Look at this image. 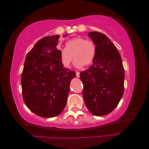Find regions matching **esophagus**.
Returning <instances> with one entry per match:
<instances>
[{
    "instance_id": "obj_1",
    "label": "esophagus",
    "mask_w": 149,
    "mask_h": 149,
    "mask_svg": "<svg viewBox=\"0 0 149 149\" xmlns=\"http://www.w3.org/2000/svg\"><path fill=\"white\" fill-rule=\"evenodd\" d=\"M76 77H77V78H79V77H80L79 72H78V71H76Z\"/></svg>"
}]
</instances>
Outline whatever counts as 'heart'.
<instances>
[{
	"instance_id": "heart-1",
	"label": "heart",
	"mask_w": 149,
	"mask_h": 149,
	"mask_svg": "<svg viewBox=\"0 0 149 149\" xmlns=\"http://www.w3.org/2000/svg\"><path fill=\"white\" fill-rule=\"evenodd\" d=\"M96 45L93 40L82 37H74L67 41L65 49L60 52V60L66 68H69L73 60L78 67H88L95 59Z\"/></svg>"
}]
</instances>
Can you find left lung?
Wrapping results in <instances>:
<instances>
[{
    "instance_id": "1",
    "label": "left lung",
    "mask_w": 149,
    "mask_h": 149,
    "mask_svg": "<svg viewBox=\"0 0 149 149\" xmlns=\"http://www.w3.org/2000/svg\"><path fill=\"white\" fill-rule=\"evenodd\" d=\"M88 36L96 45V55L89 69L80 73L85 104L94 116L109 114L123 96L124 70L119 53L104 34L91 31Z\"/></svg>"
}]
</instances>
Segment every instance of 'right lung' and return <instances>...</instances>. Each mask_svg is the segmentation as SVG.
I'll return each mask as SVG.
<instances>
[{
  "instance_id": "1",
  "label": "right lung",
  "mask_w": 149,
  "mask_h": 149,
  "mask_svg": "<svg viewBox=\"0 0 149 149\" xmlns=\"http://www.w3.org/2000/svg\"><path fill=\"white\" fill-rule=\"evenodd\" d=\"M64 35L63 37H65ZM60 35L44 37L27 53L21 77L26 106L43 118L60 114L66 104L74 71L65 68L57 48Z\"/></svg>"
}]
</instances>
